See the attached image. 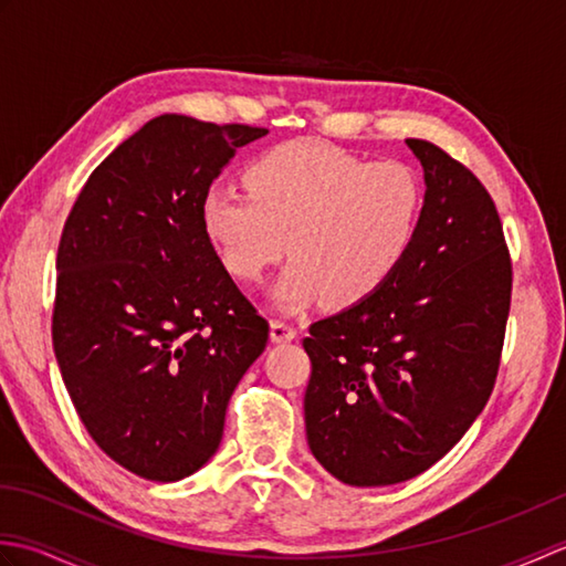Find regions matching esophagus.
<instances>
[{"instance_id": "obj_1", "label": "esophagus", "mask_w": 566, "mask_h": 566, "mask_svg": "<svg viewBox=\"0 0 566 566\" xmlns=\"http://www.w3.org/2000/svg\"><path fill=\"white\" fill-rule=\"evenodd\" d=\"M270 338H272V343H292L296 338V328L286 321H272Z\"/></svg>"}]
</instances>
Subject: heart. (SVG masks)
Returning a JSON list of instances; mask_svg holds the SVG:
<instances>
[{
	"label": "heart",
	"instance_id": "1",
	"mask_svg": "<svg viewBox=\"0 0 566 566\" xmlns=\"http://www.w3.org/2000/svg\"><path fill=\"white\" fill-rule=\"evenodd\" d=\"M245 182L248 191H207L203 233L240 282L262 280L290 250L294 262L274 290L290 311L318 296L328 306L365 302L401 268L426 207L416 167L311 140L264 153Z\"/></svg>",
	"mask_w": 566,
	"mask_h": 566
}]
</instances>
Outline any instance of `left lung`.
Here are the masks:
<instances>
[{"mask_svg":"<svg viewBox=\"0 0 566 566\" xmlns=\"http://www.w3.org/2000/svg\"><path fill=\"white\" fill-rule=\"evenodd\" d=\"M406 146L426 177L411 250L387 284L304 338L308 448L350 486L406 482L460 442L494 391L511 311L494 199L436 143Z\"/></svg>","mask_w":566,"mask_h":566,"instance_id":"8db88e82","label":"left lung"}]
</instances>
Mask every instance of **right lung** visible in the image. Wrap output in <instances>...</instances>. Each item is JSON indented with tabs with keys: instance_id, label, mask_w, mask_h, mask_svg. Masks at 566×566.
<instances>
[{
	"instance_id": "1",
	"label": "right lung",
	"mask_w": 566,
	"mask_h": 566,
	"mask_svg": "<svg viewBox=\"0 0 566 566\" xmlns=\"http://www.w3.org/2000/svg\"><path fill=\"white\" fill-rule=\"evenodd\" d=\"M264 134L153 118L90 175L60 235V375L92 440L150 482L211 460L231 394L270 338L201 226L213 179Z\"/></svg>"
}]
</instances>
